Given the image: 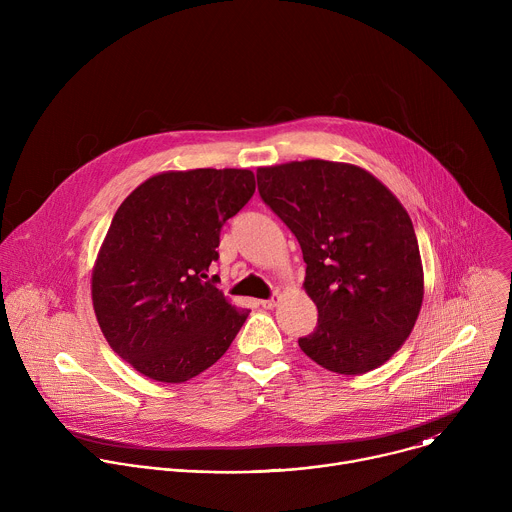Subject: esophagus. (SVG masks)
<instances>
[{
	"label": "esophagus",
	"instance_id": "obj_1",
	"mask_svg": "<svg viewBox=\"0 0 512 512\" xmlns=\"http://www.w3.org/2000/svg\"><path fill=\"white\" fill-rule=\"evenodd\" d=\"M259 304H261L265 310H271V308H275V306L279 304V296H277V294H273L271 298H267V300H261Z\"/></svg>",
	"mask_w": 512,
	"mask_h": 512
}]
</instances>
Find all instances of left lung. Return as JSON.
<instances>
[{"mask_svg":"<svg viewBox=\"0 0 512 512\" xmlns=\"http://www.w3.org/2000/svg\"><path fill=\"white\" fill-rule=\"evenodd\" d=\"M257 186L304 253L318 324L300 348L340 375L381 367L411 334L423 300L407 210L373 174L326 160L259 168Z\"/></svg>","mask_w":512,"mask_h":512,"instance_id":"obj_1","label":"left lung"}]
</instances>
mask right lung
<instances>
[{
  "label": "right lung",
  "mask_w": 512,
  "mask_h": 512,
  "mask_svg": "<svg viewBox=\"0 0 512 512\" xmlns=\"http://www.w3.org/2000/svg\"><path fill=\"white\" fill-rule=\"evenodd\" d=\"M251 170L166 172L117 208L93 271V306L111 348L135 371L184 383L221 358L249 310L210 275L221 229L253 196Z\"/></svg>",
  "instance_id": "1"
}]
</instances>
